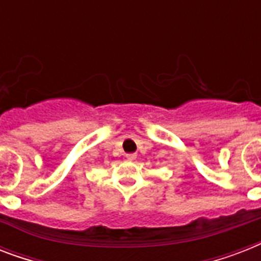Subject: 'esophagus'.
Listing matches in <instances>:
<instances>
[{
    "mask_svg": "<svg viewBox=\"0 0 261 261\" xmlns=\"http://www.w3.org/2000/svg\"><path fill=\"white\" fill-rule=\"evenodd\" d=\"M126 159L128 160V161H134V160L137 159V154H135V153H130V154L126 155Z\"/></svg>",
    "mask_w": 261,
    "mask_h": 261,
    "instance_id": "34e87169",
    "label": "esophagus"
}]
</instances>
